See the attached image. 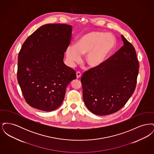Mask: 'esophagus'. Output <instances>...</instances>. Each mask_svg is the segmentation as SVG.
<instances>
[{"label":"esophagus","instance_id":"esophagus-1","mask_svg":"<svg viewBox=\"0 0 154 154\" xmlns=\"http://www.w3.org/2000/svg\"><path fill=\"white\" fill-rule=\"evenodd\" d=\"M76 76H77V79L80 78L81 76V74L80 72H76Z\"/></svg>","mask_w":154,"mask_h":154}]
</instances>
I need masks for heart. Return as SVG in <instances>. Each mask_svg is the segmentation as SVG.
Returning <instances> with one entry per match:
<instances>
[{
  "label": "heart",
  "mask_w": 154,
  "mask_h": 154,
  "mask_svg": "<svg viewBox=\"0 0 154 154\" xmlns=\"http://www.w3.org/2000/svg\"><path fill=\"white\" fill-rule=\"evenodd\" d=\"M115 45L116 38L112 35L100 31L89 32L79 38L74 47L67 48V63L73 67L80 62L81 55L86 54V63L90 67H96L106 60Z\"/></svg>",
  "instance_id": "obj_1"
}]
</instances>
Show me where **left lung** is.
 <instances>
[{
	"instance_id": "left-lung-1",
	"label": "left lung",
	"mask_w": 154,
	"mask_h": 154,
	"mask_svg": "<svg viewBox=\"0 0 154 154\" xmlns=\"http://www.w3.org/2000/svg\"><path fill=\"white\" fill-rule=\"evenodd\" d=\"M121 38V48L100 66L85 72L81 79L85 104L98 116L120 110L136 88L139 61L133 45L123 35Z\"/></svg>"
}]
</instances>
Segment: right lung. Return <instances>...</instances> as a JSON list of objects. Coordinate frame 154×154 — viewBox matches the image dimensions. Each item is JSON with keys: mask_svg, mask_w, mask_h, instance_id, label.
<instances>
[{"mask_svg": "<svg viewBox=\"0 0 154 154\" xmlns=\"http://www.w3.org/2000/svg\"><path fill=\"white\" fill-rule=\"evenodd\" d=\"M72 26L46 24L28 37L18 57L17 79L29 106L51 111L63 101L66 87L75 72L63 63L71 40Z\"/></svg>", "mask_w": 154, "mask_h": 154, "instance_id": "right-lung-1", "label": "right lung"}]
</instances>
